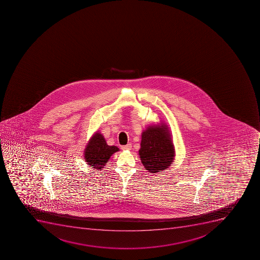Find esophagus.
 <instances>
[{
    "label": "esophagus",
    "instance_id": "1",
    "mask_svg": "<svg viewBox=\"0 0 260 260\" xmlns=\"http://www.w3.org/2000/svg\"><path fill=\"white\" fill-rule=\"evenodd\" d=\"M121 148H122L123 151H126V150H131L132 144L131 143H128V144L125 145V146H122Z\"/></svg>",
    "mask_w": 260,
    "mask_h": 260
}]
</instances>
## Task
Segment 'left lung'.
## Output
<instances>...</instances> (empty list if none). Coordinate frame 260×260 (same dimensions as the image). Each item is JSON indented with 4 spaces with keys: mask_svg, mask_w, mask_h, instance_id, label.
Returning a JSON list of instances; mask_svg holds the SVG:
<instances>
[{
    "mask_svg": "<svg viewBox=\"0 0 260 260\" xmlns=\"http://www.w3.org/2000/svg\"><path fill=\"white\" fill-rule=\"evenodd\" d=\"M139 155L145 168L151 173L161 172L171 166L175 149L166 125L149 126L142 133Z\"/></svg>",
    "mask_w": 260,
    "mask_h": 260,
    "instance_id": "8db88e82",
    "label": "left lung"
}]
</instances>
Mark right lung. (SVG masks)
Returning <instances> with one entry per match:
<instances>
[{"label": "right lung", "instance_id": "right-lung-1", "mask_svg": "<svg viewBox=\"0 0 260 260\" xmlns=\"http://www.w3.org/2000/svg\"><path fill=\"white\" fill-rule=\"evenodd\" d=\"M119 151L115 146H109L104 136L96 133L88 142L85 151L84 158L88 165L94 169L102 170L110 156L116 151Z\"/></svg>", "mask_w": 260, "mask_h": 260}]
</instances>
